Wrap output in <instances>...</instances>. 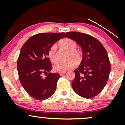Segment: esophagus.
<instances>
[{
  "mask_svg": "<svg viewBox=\"0 0 125 125\" xmlns=\"http://www.w3.org/2000/svg\"><path fill=\"white\" fill-rule=\"evenodd\" d=\"M65 73H66V72H60V73H59V74H60V75H61V76H63L64 74H65Z\"/></svg>",
  "mask_w": 125,
  "mask_h": 125,
  "instance_id": "34e87169",
  "label": "esophagus"
}]
</instances>
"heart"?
Masks as SVG:
<instances>
[{
	"label": "heart",
	"instance_id": "1",
	"mask_svg": "<svg viewBox=\"0 0 125 125\" xmlns=\"http://www.w3.org/2000/svg\"><path fill=\"white\" fill-rule=\"evenodd\" d=\"M60 45L63 48L69 51L68 58H73L77 62L81 61L82 58L81 52L77 49V44L76 42L69 38H66L60 42ZM48 55L51 62L55 63L58 60L56 54V46L55 44L52 45L49 49ZM74 61L69 60L67 61H59L56 63L53 66V69L55 71L58 72H65L66 71L71 69L74 66Z\"/></svg>",
	"mask_w": 125,
	"mask_h": 125
}]
</instances>
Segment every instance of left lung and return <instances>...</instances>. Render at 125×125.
I'll use <instances>...</instances> for the list:
<instances>
[{
    "mask_svg": "<svg viewBox=\"0 0 125 125\" xmlns=\"http://www.w3.org/2000/svg\"><path fill=\"white\" fill-rule=\"evenodd\" d=\"M63 38L76 42L83 54L81 64L74 70L73 89L84 98L96 96L106 84L110 72V63L105 48L97 39L83 33L67 32Z\"/></svg>",
    "mask_w": 125,
    "mask_h": 125,
    "instance_id": "left-lung-1",
    "label": "left lung"
}]
</instances>
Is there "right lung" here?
Listing matches in <instances>:
<instances>
[{
    "instance_id": "add662e5",
    "label": "right lung",
    "mask_w": 125,
    "mask_h": 125,
    "mask_svg": "<svg viewBox=\"0 0 125 125\" xmlns=\"http://www.w3.org/2000/svg\"><path fill=\"white\" fill-rule=\"evenodd\" d=\"M63 35V32L36 34L29 39L21 49L17 62L19 78L24 89L36 99H46L56 91L61 76L58 73H47L52 69L48 52ZM43 73L47 74L44 78Z\"/></svg>"
}]
</instances>
